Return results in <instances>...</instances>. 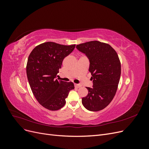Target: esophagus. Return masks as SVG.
I'll return each mask as SVG.
<instances>
[{
	"label": "esophagus",
	"mask_w": 149,
	"mask_h": 149,
	"mask_svg": "<svg viewBox=\"0 0 149 149\" xmlns=\"http://www.w3.org/2000/svg\"><path fill=\"white\" fill-rule=\"evenodd\" d=\"M74 86L76 88H80L81 86V85L79 84H74Z\"/></svg>",
	"instance_id": "34e87169"
}]
</instances>
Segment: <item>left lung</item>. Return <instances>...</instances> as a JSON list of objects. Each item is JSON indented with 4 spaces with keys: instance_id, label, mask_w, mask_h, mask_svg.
Masks as SVG:
<instances>
[{
    "instance_id": "1",
    "label": "left lung",
    "mask_w": 149,
    "mask_h": 149,
    "mask_svg": "<svg viewBox=\"0 0 149 149\" xmlns=\"http://www.w3.org/2000/svg\"><path fill=\"white\" fill-rule=\"evenodd\" d=\"M76 48L88 58L93 80V88L86 87L88 94L82 98V104L89 111H101L109 105L117 91L121 73L119 56L109 44L98 41Z\"/></svg>"
}]
</instances>
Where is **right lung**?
Returning a JSON list of instances; mask_svg holds the SVG:
<instances>
[{
    "label": "right lung",
    "instance_id": "obj_1",
    "mask_svg": "<svg viewBox=\"0 0 149 149\" xmlns=\"http://www.w3.org/2000/svg\"><path fill=\"white\" fill-rule=\"evenodd\" d=\"M75 46L48 42L36 47L29 56L26 70L30 86L38 102L47 109H61L69 92L74 88L72 82L58 80L56 76L63 60Z\"/></svg>",
    "mask_w": 149,
    "mask_h": 149
}]
</instances>
